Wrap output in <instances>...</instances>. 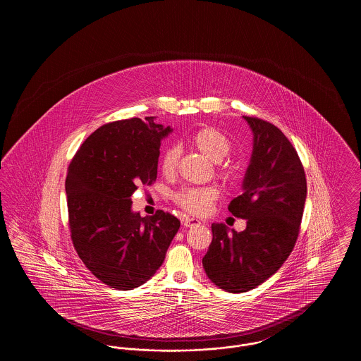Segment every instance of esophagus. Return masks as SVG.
I'll use <instances>...</instances> for the list:
<instances>
[{"mask_svg":"<svg viewBox=\"0 0 361 361\" xmlns=\"http://www.w3.org/2000/svg\"><path fill=\"white\" fill-rule=\"evenodd\" d=\"M181 224L184 227H192V226H196V224H202L200 219H196V218H189V216H183L181 218Z\"/></svg>","mask_w":361,"mask_h":361,"instance_id":"1","label":"esophagus"}]
</instances>
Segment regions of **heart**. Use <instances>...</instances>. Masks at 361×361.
Returning a JSON list of instances; mask_svg holds the SVG:
<instances>
[{
    "label": "heart",
    "instance_id": "1",
    "mask_svg": "<svg viewBox=\"0 0 361 361\" xmlns=\"http://www.w3.org/2000/svg\"><path fill=\"white\" fill-rule=\"evenodd\" d=\"M189 145L208 157L211 161L216 162V176L224 184L233 185L240 178V168L230 162L222 161L224 157L230 154L231 143L228 137L214 127L199 128L189 137ZM180 152L176 146L166 147L159 155V169L164 176L171 177L178 165ZM221 190L215 185L206 187H188L174 193L173 200L183 211L192 215H207L212 211L218 202Z\"/></svg>",
    "mask_w": 361,
    "mask_h": 361
}]
</instances>
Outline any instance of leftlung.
Segmentation results:
<instances>
[{"label":"left lung","instance_id":"1","mask_svg":"<svg viewBox=\"0 0 361 361\" xmlns=\"http://www.w3.org/2000/svg\"><path fill=\"white\" fill-rule=\"evenodd\" d=\"M253 134V154L243 193L228 211L246 219V228L231 231L212 224V242L203 257L208 279L224 291L256 288L284 264L296 243L307 195L302 161L286 137L269 121L243 116Z\"/></svg>","mask_w":361,"mask_h":361}]
</instances>
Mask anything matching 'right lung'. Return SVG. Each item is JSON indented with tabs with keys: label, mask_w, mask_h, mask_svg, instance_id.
Returning <instances> with one entry per match:
<instances>
[{
	"label": "right lung",
	"mask_w": 361,
	"mask_h": 361,
	"mask_svg": "<svg viewBox=\"0 0 361 361\" xmlns=\"http://www.w3.org/2000/svg\"><path fill=\"white\" fill-rule=\"evenodd\" d=\"M153 116L106 123L86 137L68 168L70 237L86 268L111 288L128 291L162 265L180 221L158 209H131L139 185H153L159 146L171 133Z\"/></svg>",
	"instance_id": "right-lung-1"
}]
</instances>
